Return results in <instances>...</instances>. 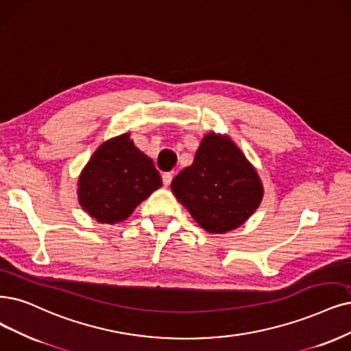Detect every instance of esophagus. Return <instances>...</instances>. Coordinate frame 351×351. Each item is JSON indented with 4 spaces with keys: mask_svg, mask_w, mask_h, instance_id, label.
<instances>
[{
    "mask_svg": "<svg viewBox=\"0 0 351 351\" xmlns=\"http://www.w3.org/2000/svg\"><path fill=\"white\" fill-rule=\"evenodd\" d=\"M172 179H173V173H171V172H166V173L162 175V180H163V185H165V186L171 185Z\"/></svg>",
    "mask_w": 351,
    "mask_h": 351,
    "instance_id": "esophagus-1",
    "label": "esophagus"
}]
</instances>
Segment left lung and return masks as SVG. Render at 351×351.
I'll use <instances>...</instances> for the list:
<instances>
[{
    "label": "left lung",
    "instance_id": "1",
    "mask_svg": "<svg viewBox=\"0 0 351 351\" xmlns=\"http://www.w3.org/2000/svg\"><path fill=\"white\" fill-rule=\"evenodd\" d=\"M172 192L208 232L240 227L263 198L262 180L231 138L206 134L193 158L173 180Z\"/></svg>",
    "mask_w": 351,
    "mask_h": 351
}]
</instances>
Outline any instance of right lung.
<instances>
[{
  "instance_id": "add662e5",
  "label": "right lung",
  "mask_w": 351,
  "mask_h": 351,
  "mask_svg": "<svg viewBox=\"0 0 351 351\" xmlns=\"http://www.w3.org/2000/svg\"><path fill=\"white\" fill-rule=\"evenodd\" d=\"M77 186L82 208L98 223L115 224L159 189L162 178L127 133L102 143L84 167Z\"/></svg>"
}]
</instances>
